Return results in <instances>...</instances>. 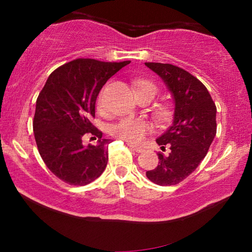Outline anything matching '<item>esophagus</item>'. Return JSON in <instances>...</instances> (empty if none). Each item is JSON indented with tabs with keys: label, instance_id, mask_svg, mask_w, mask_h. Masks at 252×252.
Wrapping results in <instances>:
<instances>
[{
	"label": "esophagus",
	"instance_id": "obj_1",
	"mask_svg": "<svg viewBox=\"0 0 252 252\" xmlns=\"http://www.w3.org/2000/svg\"><path fill=\"white\" fill-rule=\"evenodd\" d=\"M127 146H128L130 149L132 150H134V151H136V153H143L144 151V149L142 147H139V146H135V144H133V143H130V142H127Z\"/></svg>",
	"mask_w": 252,
	"mask_h": 252
}]
</instances>
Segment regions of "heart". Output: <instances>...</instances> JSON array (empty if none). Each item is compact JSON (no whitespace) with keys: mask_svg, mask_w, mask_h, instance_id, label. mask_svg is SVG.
Returning a JSON list of instances; mask_svg holds the SVG:
<instances>
[{"mask_svg":"<svg viewBox=\"0 0 252 252\" xmlns=\"http://www.w3.org/2000/svg\"><path fill=\"white\" fill-rule=\"evenodd\" d=\"M137 91L141 89H146L149 91L154 96L156 95L157 88L153 82L146 81V80H140L137 81ZM97 108L99 112H104L105 106L104 101H103L102 96L98 97L97 102ZM170 113L166 109H160L157 111V117L159 119H167ZM150 130V126L146 120L139 119V118H124L119 120L118 123L115 124L111 127V133L113 136L118 137V139L125 140L127 142L130 143H137L146 136V134Z\"/></svg>","mask_w":252,"mask_h":252,"instance_id":"b5f03b06","label":"heart"}]
</instances>
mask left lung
Masks as SVG:
<instances>
[{"label": "left lung", "instance_id": "obj_1", "mask_svg": "<svg viewBox=\"0 0 252 252\" xmlns=\"http://www.w3.org/2000/svg\"><path fill=\"white\" fill-rule=\"evenodd\" d=\"M171 93L174 103L172 125L157 137L159 164L147 177L159 186L177 185L190 175L208 154L217 133V108L208 89L197 78L172 64L144 63Z\"/></svg>", "mask_w": 252, "mask_h": 252}]
</instances>
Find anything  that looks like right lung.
Segmentation results:
<instances>
[{"mask_svg": "<svg viewBox=\"0 0 252 252\" xmlns=\"http://www.w3.org/2000/svg\"><path fill=\"white\" fill-rule=\"evenodd\" d=\"M129 63L78 58L56 68L39 94L33 120L37 149L47 167L66 184L88 185L104 172L111 141L102 139L91 119L99 91ZM86 136L96 144L86 146Z\"/></svg>", "mask_w": 252, "mask_h": 252, "instance_id": "add662e5", "label": "right lung"}]
</instances>
